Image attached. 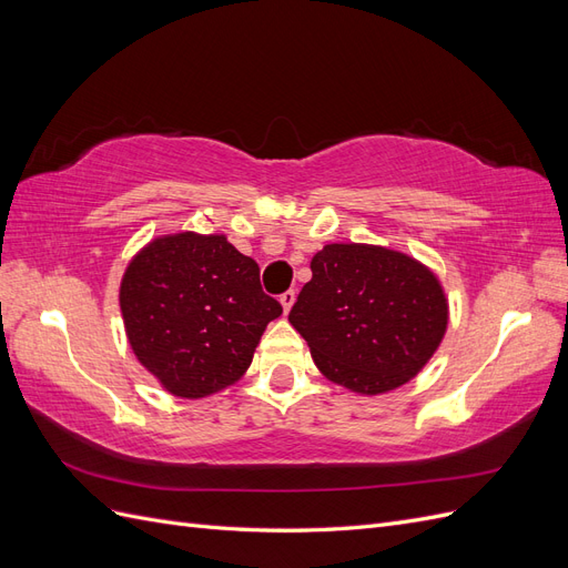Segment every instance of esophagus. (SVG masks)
Returning a JSON list of instances; mask_svg holds the SVG:
<instances>
[{"instance_id": "1", "label": "esophagus", "mask_w": 568, "mask_h": 568, "mask_svg": "<svg viewBox=\"0 0 568 568\" xmlns=\"http://www.w3.org/2000/svg\"><path fill=\"white\" fill-rule=\"evenodd\" d=\"M294 301H296V291H294V288L284 291V294L280 296V303H282V307H284V313L291 311V305H294Z\"/></svg>"}]
</instances>
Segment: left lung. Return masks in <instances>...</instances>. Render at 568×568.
<instances>
[{"label":"left lung","instance_id":"left-lung-1","mask_svg":"<svg viewBox=\"0 0 568 568\" xmlns=\"http://www.w3.org/2000/svg\"><path fill=\"white\" fill-rule=\"evenodd\" d=\"M311 270L288 322L326 379L386 393L409 382L438 348L448 303L417 261L379 246L329 244Z\"/></svg>","mask_w":568,"mask_h":568}]
</instances>
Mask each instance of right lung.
<instances>
[{
  "mask_svg": "<svg viewBox=\"0 0 568 568\" xmlns=\"http://www.w3.org/2000/svg\"><path fill=\"white\" fill-rule=\"evenodd\" d=\"M130 346L180 398H203L242 376L267 322L282 315L261 267L225 236L175 234L149 244L120 284Z\"/></svg>",
  "mask_w": 568,
  "mask_h": 568,
  "instance_id": "1",
  "label": "right lung"
}]
</instances>
